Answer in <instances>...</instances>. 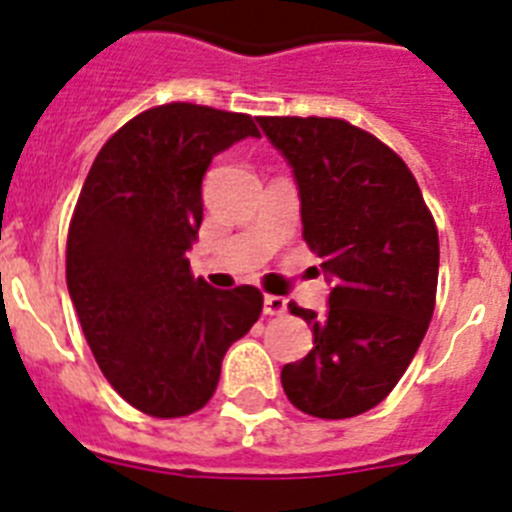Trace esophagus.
Listing matches in <instances>:
<instances>
[{"mask_svg":"<svg viewBox=\"0 0 512 512\" xmlns=\"http://www.w3.org/2000/svg\"><path fill=\"white\" fill-rule=\"evenodd\" d=\"M287 312V300L279 295H266L264 297V315H282Z\"/></svg>","mask_w":512,"mask_h":512,"instance_id":"34e87169","label":"esophagus"}]
</instances>
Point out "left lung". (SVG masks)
<instances>
[{"instance_id":"left-lung-1","label":"left lung","mask_w":512,"mask_h":512,"mask_svg":"<svg viewBox=\"0 0 512 512\" xmlns=\"http://www.w3.org/2000/svg\"><path fill=\"white\" fill-rule=\"evenodd\" d=\"M300 189L302 238L320 256L328 310L289 305L312 351L284 364L289 402L315 418L372 410L413 361L433 318L438 230L392 148L333 117H259Z\"/></svg>"}]
</instances>
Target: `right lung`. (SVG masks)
<instances>
[{
  "instance_id": "right-lung-1",
  "label": "right lung",
  "mask_w": 512,
  "mask_h": 512,
  "mask_svg": "<svg viewBox=\"0 0 512 512\" xmlns=\"http://www.w3.org/2000/svg\"><path fill=\"white\" fill-rule=\"evenodd\" d=\"M261 138L248 115L171 102L140 112L102 146L81 187L66 284L107 382L153 418H182L215 395L223 356L259 320L256 287L194 279L212 158Z\"/></svg>"
}]
</instances>
